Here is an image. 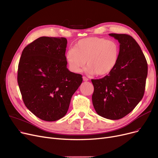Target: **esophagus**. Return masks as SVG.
I'll list each match as a JSON object with an SVG mask.
<instances>
[{
	"label": "esophagus",
	"mask_w": 158,
	"mask_h": 158,
	"mask_svg": "<svg viewBox=\"0 0 158 158\" xmlns=\"http://www.w3.org/2000/svg\"><path fill=\"white\" fill-rule=\"evenodd\" d=\"M83 80L85 81H87L89 80V79L87 77H83Z\"/></svg>",
	"instance_id": "1"
}]
</instances>
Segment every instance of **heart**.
Segmentation results:
<instances>
[{"label":"heart","instance_id":"1","mask_svg":"<svg viewBox=\"0 0 158 158\" xmlns=\"http://www.w3.org/2000/svg\"><path fill=\"white\" fill-rule=\"evenodd\" d=\"M120 55V46L114 40L90 37L79 40L65 55L69 69L80 73L85 64L90 75H105L117 66Z\"/></svg>","mask_w":158,"mask_h":158}]
</instances>
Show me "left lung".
Returning <instances> with one entry per match:
<instances>
[{
  "label": "left lung",
  "instance_id": "obj_1",
  "mask_svg": "<svg viewBox=\"0 0 158 158\" xmlns=\"http://www.w3.org/2000/svg\"><path fill=\"white\" fill-rule=\"evenodd\" d=\"M109 35L120 43L118 61L108 75L91 80L94 88L92 101L99 115L118 120L130 113L142 100L148 68L140 46L131 35Z\"/></svg>",
  "mask_w": 158,
  "mask_h": 158
}]
</instances>
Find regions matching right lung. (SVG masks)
<instances>
[{
    "label": "right lung",
    "mask_w": 158,
    "mask_h": 158,
    "mask_svg": "<svg viewBox=\"0 0 158 158\" xmlns=\"http://www.w3.org/2000/svg\"><path fill=\"white\" fill-rule=\"evenodd\" d=\"M65 38L40 37L23 49L18 64V83L26 107L45 121L66 114L82 76L67 68Z\"/></svg>",
    "instance_id": "1"
}]
</instances>
